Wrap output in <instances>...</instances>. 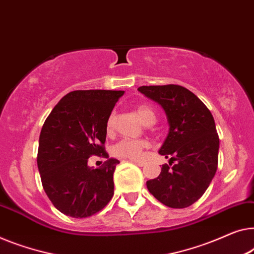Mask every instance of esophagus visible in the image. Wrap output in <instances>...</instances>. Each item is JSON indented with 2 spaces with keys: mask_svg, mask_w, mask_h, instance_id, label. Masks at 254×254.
Wrapping results in <instances>:
<instances>
[{
  "mask_svg": "<svg viewBox=\"0 0 254 254\" xmlns=\"http://www.w3.org/2000/svg\"><path fill=\"white\" fill-rule=\"evenodd\" d=\"M131 161H133V163H135L136 165H138V166H144V161H142V160H131Z\"/></svg>",
  "mask_w": 254,
  "mask_h": 254,
  "instance_id": "34e87169",
  "label": "esophagus"
}]
</instances>
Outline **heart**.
Masks as SVG:
<instances>
[{"mask_svg":"<svg viewBox=\"0 0 254 254\" xmlns=\"http://www.w3.org/2000/svg\"><path fill=\"white\" fill-rule=\"evenodd\" d=\"M136 112L143 123L146 125L154 124L157 120L156 113H154V110L149 105H138L136 108ZM116 125V113L111 112L110 116L106 119L105 128L106 133L111 134L113 129H115ZM148 142L144 141V139H128L124 138L119 141L117 144L113 145L112 148V153L113 156L119 157V158H125V159H139L142 157L143 150L148 148Z\"/></svg>","mask_w":254,"mask_h":254,"instance_id":"heart-1","label":"heart"}]
</instances>
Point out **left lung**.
Returning <instances> with one entry per match:
<instances>
[{
	"label": "left lung",
	"instance_id": "obj_1",
	"mask_svg": "<svg viewBox=\"0 0 254 254\" xmlns=\"http://www.w3.org/2000/svg\"><path fill=\"white\" fill-rule=\"evenodd\" d=\"M137 90L161 105L170 125L159 150L170 158V165H163L159 176L146 181L148 190L168 207H188L203 196L218 170L220 142L214 118L182 86H142Z\"/></svg>",
	"mask_w": 254,
	"mask_h": 254
}]
</instances>
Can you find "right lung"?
I'll return each mask as SVG.
<instances>
[{"mask_svg": "<svg viewBox=\"0 0 254 254\" xmlns=\"http://www.w3.org/2000/svg\"><path fill=\"white\" fill-rule=\"evenodd\" d=\"M124 90H74L57 103L39 138L38 168L43 189L58 211L72 218L91 216L113 196L118 159L98 168L91 156L109 158L104 143L106 119Z\"/></svg>", "mask_w": 254, "mask_h": 254, "instance_id": "obj_1", "label": "right lung"}]
</instances>
